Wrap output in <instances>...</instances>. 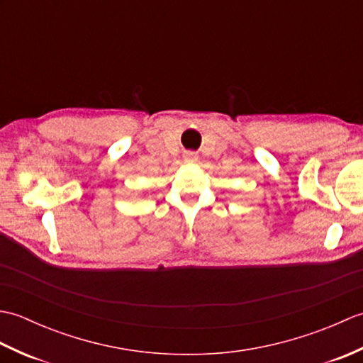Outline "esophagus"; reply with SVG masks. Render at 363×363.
I'll use <instances>...</instances> for the list:
<instances>
[{"label":"esophagus","mask_w":363,"mask_h":363,"mask_svg":"<svg viewBox=\"0 0 363 363\" xmlns=\"http://www.w3.org/2000/svg\"><path fill=\"white\" fill-rule=\"evenodd\" d=\"M186 162H196V156L194 152H186V156H184Z\"/></svg>","instance_id":"34e87169"}]
</instances>
